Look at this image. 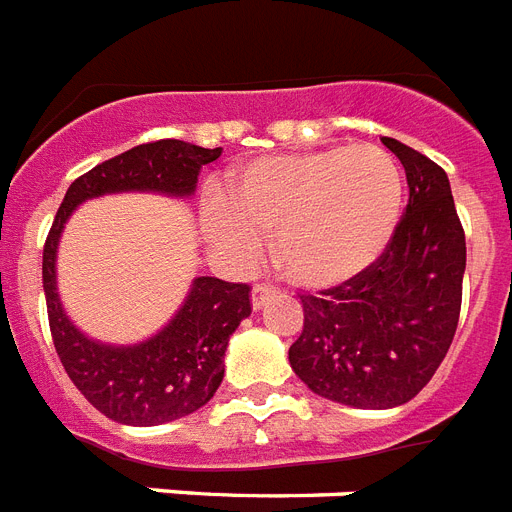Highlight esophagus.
Listing matches in <instances>:
<instances>
[{
    "label": "esophagus",
    "instance_id": "esophagus-1",
    "mask_svg": "<svg viewBox=\"0 0 512 512\" xmlns=\"http://www.w3.org/2000/svg\"><path fill=\"white\" fill-rule=\"evenodd\" d=\"M274 293H277V290H274L272 285H253V290H251V306H253V311H261V308H264L266 303L272 301Z\"/></svg>",
    "mask_w": 512,
    "mask_h": 512
}]
</instances>
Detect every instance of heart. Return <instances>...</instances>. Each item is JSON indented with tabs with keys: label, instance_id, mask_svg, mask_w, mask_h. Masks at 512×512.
I'll use <instances>...</instances> for the list:
<instances>
[{
	"label": "heart",
	"instance_id": "heart-1",
	"mask_svg": "<svg viewBox=\"0 0 512 512\" xmlns=\"http://www.w3.org/2000/svg\"><path fill=\"white\" fill-rule=\"evenodd\" d=\"M403 172L379 146L264 156L235 172L227 201H209L206 230L232 261H251L274 235L293 282L329 290L379 261L400 225Z\"/></svg>",
	"mask_w": 512,
	"mask_h": 512
}]
</instances>
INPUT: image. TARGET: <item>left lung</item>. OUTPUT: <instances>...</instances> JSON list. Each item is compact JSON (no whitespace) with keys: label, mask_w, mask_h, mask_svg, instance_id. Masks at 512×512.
Wrapping results in <instances>:
<instances>
[{"label":"left lung","mask_w":512,"mask_h":512,"mask_svg":"<svg viewBox=\"0 0 512 512\" xmlns=\"http://www.w3.org/2000/svg\"><path fill=\"white\" fill-rule=\"evenodd\" d=\"M408 180V209L382 259L327 293L301 295L303 332L290 366L332 403L384 411L424 390L455 337L466 235L445 170L382 138Z\"/></svg>","instance_id":"1"}]
</instances>
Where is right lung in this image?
<instances>
[{"mask_svg": "<svg viewBox=\"0 0 512 512\" xmlns=\"http://www.w3.org/2000/svg\"><path fill=\"white\" fill-rule=\"evenodd\" d=\"M222 149L154 141L101 162L67 188L44 246V295L54 348L83 398L125 426H159L204 408L225 377L232 332L251 316L248 285L193 277L170 322L130 345L88 337L67 316L57 290V253L65 225L80 204L114 193L190 198L201 167Z\"/></svg>", "mask_w": 512, "mask_h": 512, "instance_id": "obj_1", "label": "right lung"}]
</instances>
